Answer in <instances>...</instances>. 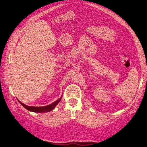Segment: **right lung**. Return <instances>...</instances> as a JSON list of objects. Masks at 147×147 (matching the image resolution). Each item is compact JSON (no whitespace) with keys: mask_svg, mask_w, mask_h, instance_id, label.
<instances>
[{"mask_svg":"<svg viewBox=\"0 0 147 147\" xmlns=\"http://www.w3.org/2000/svg\"><path fill=\"white\" fill-rule=\"evenodd\" d=\"M62 98V96L60 97L59 99H57L55 102H53V103L44 107H33V106H28L22 103V102H20V103L23 105L24 107L27 109L30 112H37V113H43V112H50L53 109H54L55 107L57 105V104L61 101Z\"/></svg>","mask_w":147,"mask_h":147,"instance_id":"right-lung-1","label":"right lung"}]
</instances>
